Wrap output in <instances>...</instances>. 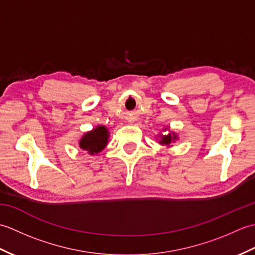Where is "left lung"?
<instances>
[{"label":"left lung","mask_w":255,"mask_h":255,"mask_svg":"<svg viewBox=\"0 0 255 255\" xmlns=\"http://www.w3.org/2000/svg\"><path fill=\"white\" fill-rule=\"evenodd\" d=\"M162 131H166V132L158 134V138H159L158 142L162 145H166V147H172L171 143L175 142L176 140L178 139L177 133L174 132V131H170L169 126L162 128Z\"/></svg>","instance_id":"obj_1"}]
</instances>
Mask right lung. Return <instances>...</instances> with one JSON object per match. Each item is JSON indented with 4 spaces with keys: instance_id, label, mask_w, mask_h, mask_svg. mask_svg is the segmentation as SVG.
I'll list each match as a JSON object with an SVG mask.
<instances>
[{
    "instance_id": "1",
    "label": "right lung",
    "mask_w": 255,
    "mask_h": 255,
    "mask_svg": "<svg viewBox=\"0 0 255 255\" xmlns=\"http://www.w3.org/2000/svg\"><path fill=\"white\" fill-rule=\"evenodd\" d=\"M110 139V130L103 125H99L90 131H86L79 140V147L89 154L94 155L106 148Z\"/></svg>"
}]
</instances>
